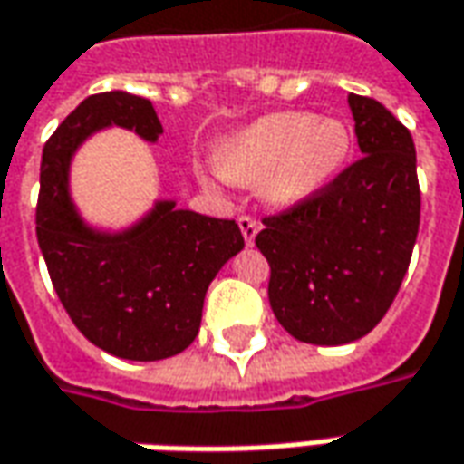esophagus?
<instances>
[{
  "label": "esophagus",
  "instance_id": "esophagus-1",
  "mask_svg": "<svg viewBox=\"0 0 464 464\" xmlns=\"http://www.w3.org/2000/svg\"><path fill=\"white\" fill-rule=\"evenodd\" d=\"M238 228H241V233H244L246 246L254 244V238H256V233H258V220L251 218V216H241V218H238Z\"/></svg>",
  "mask_w": 464,
  "mask_h": 464
}]
</instances>
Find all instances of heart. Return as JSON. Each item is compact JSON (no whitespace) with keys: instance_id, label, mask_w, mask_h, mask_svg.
Segmentation results:
<instances>
[{"instance_id":"heart-1","label":"heart","mask_w":464,"mask_h":464,"mask_svg":"<svg viewBox=\"0 0 464 464\" xmlns=\"http://www.w3.org/2000/svg\"><path fill=\"white\" fill-rule=\"evenodd\" d=\"M351 126L310 111L258 119L220 147V169L233 182H261L266 200L295 208L327 188L351 157Z\"/></svg>"}]
</instances>
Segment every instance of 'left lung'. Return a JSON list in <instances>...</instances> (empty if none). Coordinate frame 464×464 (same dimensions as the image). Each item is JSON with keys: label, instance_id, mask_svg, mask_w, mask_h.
<instances>
[{"label": "left lung", "instance_id": "left-lung-1", "mask_svg": "<svg viewBox=\"0 0 464 464\" xmlns=\"http://www.w3.org/2000/svg\"><path fill=\"white\" fill-rule=\"evenodd\" d=\"M355 160L317 195L264 216L269 304L292 338L343 345L368 335L404 282L421 192L414 140L376 99L351 93Z\"/></svg>", "mask_w": 464, "mask_h": 464}]
</instances>
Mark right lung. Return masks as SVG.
I'll return each mask as SVG.
<instances>
[{
  "label": "right lung",
  "mask_w": 464,
  "mask_h": 464,
  "mask_svg": "<svg viewBox=\"0 0 464 464\" xmlns=\"http://www.w3.org/2000/svg\"><path fill=\"white\" fill-rule=\"evenodd\" d=\"M119 124L154 141L162 134L152 101L124 91L88 96L43 150L34 210L37 244L68 317L101 351L126 361H162L190 345L208 285L244 248L236 220L160 203L121 236L78 220L68 198L73 150L101 126Z\"/></svg>",
  "instance_id": "obj_1"
}]
</instances>
